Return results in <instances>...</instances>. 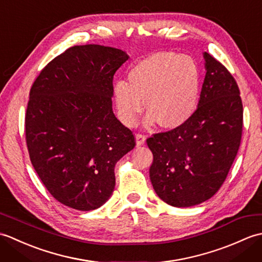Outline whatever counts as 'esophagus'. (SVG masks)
Masks as SVG:
<instances>
[{"instance_id": "1", "label": "esophagus", "mask_w": 262, "mask_h": 262, "mask_svg": "<svg viewBox=\"0 0 262 262\" xmlns=\"http://www.w3.org/2000/svg\"><path fill=\"white\" fill-rule=\"evenodd\" d=\"M135 138H136V145L137 146L143 145V144L145 143V140H146L145 135H143V134H136Z\"/></svg>"}]
</instances>
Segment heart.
<instances>
[{"mask_svg":"<svg viewBox=\"0 0 262 262\" xmlns=\"http://www.w3.org/2000/svg\"><path fill=\"white\" fill-rule=\"evenodd\" d=\"M118 81L114 89L119 119L126 126L135 124L146 99L145 124L159 122L174 129L190 119L200 93V71L196 60L174 52H158L141 60Z\"/></svg>","mask_w":262,"mask_h":262,"instance_id":"heart-1","label":"heart"}]
</instances>
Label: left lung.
<instances>
[{
    "mask_svg": "<svg viewBox=\"0 0 262 262\" xmlns=\"http://www.w3.org/2000/svg\"><path fill=\"white\" fill-rule=\"evenodd\" d=\"M206 75L198 107L186 124L147 138L153 153L149 179L174 207L213 197L225 181L241 144L243 105L229 71L204 53Z\"/></svg>",
    "mask_w": 262,
    "mask_h": 262,
    "instance_id": "obj_1",
    "label": "left lung"
}]
</instances>
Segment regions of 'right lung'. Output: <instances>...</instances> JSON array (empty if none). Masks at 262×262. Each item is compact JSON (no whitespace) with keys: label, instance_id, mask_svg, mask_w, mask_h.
<instances>
[{"label":"right lung","instance_id":"right-lung-1","mask_svg":"<svg viewBox=\"0 0 262 262\" xmlns=\"http://www.w3.org/2000/svg\"><path fill=\"white\" fill-rule=\"evenodd\" d=\"M120 49L74 46L49 62L33 82L26 141L33 169L52 196L77 210H93L113 193L115 165L135 137L113 111Z\"/></svg>","mask_w":262,"mask_h":262}]
</instances>
